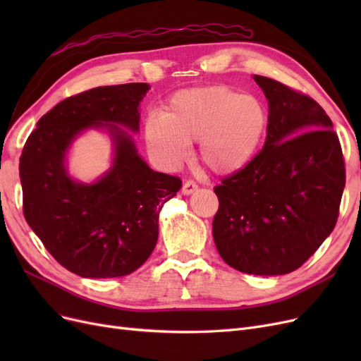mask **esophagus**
<instances>
[{"instance_id":"1","label":"esophagus","mask_w":361,"mask_h":361,"mask_svg":"<svg viewBox=\"0 0 361 361\" xmlns=\"http://www.w3.org/2000/svg\"><path fill=\"white\" fill-rule=\"evenodd\" d=\"M197 188H199L197 183H195L194 180H185V182H183V187H182V192L190 195V194L197 191Z\"/></svg>"}]
</instances>
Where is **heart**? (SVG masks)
Returning <instances> with one entry per match:
<instances>
[{
	"instance_id": "obj_1",
	"label": "heart",
	"mask_w": 361,
	"mask_h": 361,
	"mask_svg": "<svg viewBox=\"0 0 361 361\" xmlns=\"http://www.w3.org/2000/svg\"><path fill=\"white\" fill-rule=\"evenodd\" d=\"M269 114L259 97L227 85H207L174 93L161 114L145 122V145L164 169L188 159L191 143L216 174H233L253 162L264 145Z\"/></svg>"
}]
</instances>
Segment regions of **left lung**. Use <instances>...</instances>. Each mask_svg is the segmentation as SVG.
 Here are the masks:
<instances>
[{
    "mask_svg": "<svg viewBox=\"0 0 361 361\" xmlns=\"http://www.w3.org/2000/svg\"><path fill=\"white\" fill-rule=\"evenodd\" d=\"M269 106L253 162L214 188L212 233L227 265L255 276L298 269L336 226L345 161L331 118L310 96L255 75Z\"/></svg>",
    "mask_w": 361,
    "mask_h": 361,
    "instance_id": "8db88e82",
    "label": "left lung"
}]
</instances>
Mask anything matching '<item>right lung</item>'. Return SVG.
<instances>
[{"label":"right lung","mask_w":361,"mask_h":361,"mask_svg":"<svg viewBox=\"0 0 361 361\" xmlns=\"http://www.w3.org/2000/svg\"><path fill=\"white\" fill-rule=\"evenodd\" d=\"M146 82L105 85L61 101L42 116L19 159L28 226L61 267L85 279H111L145 264L158 241L162 204L182 187L154 171L125 129H140ZM115 145L114 167L94 184L70 179L63 164L84 128L104 126Z\"/></svg>","instance_id":"right-lung-1"}]
</instances>
